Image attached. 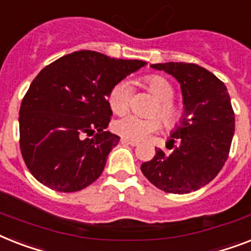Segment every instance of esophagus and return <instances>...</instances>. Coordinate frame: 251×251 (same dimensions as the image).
Wrapping results in <instances>:
<instances>
[{
	"mask_svg": "<svg viewBox=\"0 0 251 251\" xmlns=\"http://www.w3.org/2000/svg\"><path fill=\"white\" fill-rule=\"evenodd\" d=\"M121 143H124V144H129V146H132V147L138 146V142H135V140L126 139V138H122V139H121Z\"/></svg>",
	"mask_w": 251,
	"mask_h": 251,
	"instance_id": "esophagus-1",
	"label": "esophagus"
}]
</instances>
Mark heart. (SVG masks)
Returning a JSON list of instances; mask_svg holds the SVG:
<instances>
[{
  "mask_svg": "<svg viewBox=\"0 0 251 251\" xmlns=\"http://www.w3.org/2000/svg\"><path fill=\"white\" fill-rule=\"evenodd\" d=\"M144 85L151 94L157 99L153 115H157L168 129H174L184 119V108L173 100L175 90L173 85L162 76L152 75L144 78ZM131 98V87L127 81H120L112 87L108 94V104L117 115L127 111ZM158 117H139L127 115L113 122V131L130 140H142L157 131L161 127Z\"/></svg>",
  "mask_w": 251,
  "mask_h": 251,
  "instance_id": "1",
  "label": "heart"
}]
</instances>
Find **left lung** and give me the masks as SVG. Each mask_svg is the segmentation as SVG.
<instances>
[{"label": "left lung", "instance_id": "8db88e82", "mask_svg": "<svg viewBox=\"0 0 251 251\" xmlns=\"http://www.w3.org/2000/svg\"><path fill=\"white\" fill-rule=\"evenodd\" d=\"M152 68L179 81L184 119L169 140L173 147L178 142V147L170 154L156 150V156L140 169L161 191L193 192L210 183L227 161L235 134L231 99L225 83L197 64L170 62L152 64Z\"/></svg>", "mask_w": 251, "mask_h": 251}]
</instances>
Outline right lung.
<instances>
[{
  "label": "right lung",
  "instance_id": "add662e5",
  "mask_svg": "<svg viewBox=\"0 0 251 251\" xmlns=\"http://www.w3.org/2000/svg\"><path fill=\"white\" fill-rule=\"evenodd\" d=\"M142 60L81 50L45 67L19 111V146L26 168L49 188L77 192L95 182L120 136L108 131L107 97Z\"/></svg>",
  "mask_w": 251,
  "mask_h": 251
}]
</instances>
